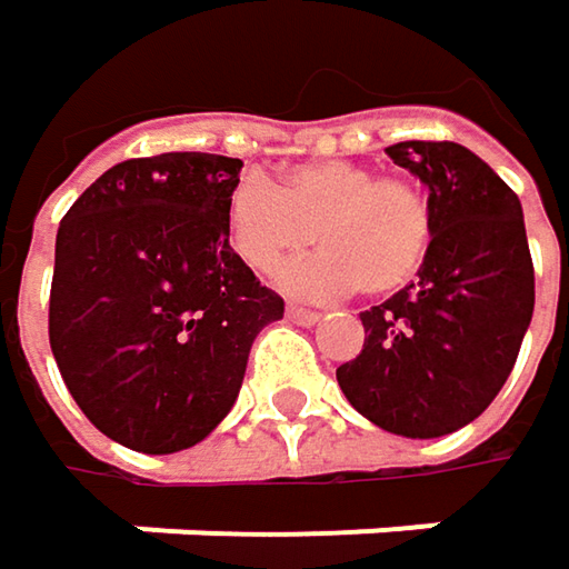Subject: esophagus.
Listing matches in <instances>:
<instances>
[{
  "label": "esophagus",
  "mask_w": 569,
  "mask_h": 569,
  "mask_svg": "<svg viewBox=\"0 0 569 569\" xmlns=\"http://www.w3.org/2000/svg\"><path fill=\"white\" fill-rule=\"evenodd\" d=\"M288 320H295V323H301V327H313V323L320 320V313H317V310H310V307L288 305Z\"/></svg>",
  "instance_id": "esophagus-1"
}]
</instances>
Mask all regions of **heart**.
Masks as SVG:
<instances>
[{"label": "heart", "mask_w": 569, "mask_h": 569, "mask_svg": "<svg viewBox=\"0 0 569 569\" xmlns=\"http://www.w3.org/2000/svg\"><path fill=\"white\" fill-rule=\"evenodd\" d=\"M317 239L320 252L281 271V288L301 298H333L362 288L388 298L421 271L433 236L425 190L398 174H372L349 158L291 164L281 181L246 171L226 200V229L236 256L259 274Z\"/></svg>", "instance_id": "heart-1"}]
</instances>
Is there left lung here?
Returning a JSON list of instances; mask_svg holds the SVG:
<instances>
[{
  "label": "left lung",
  "mask_w": 569,
  "mask_h": 569,
  "mask_svg": "<svg viewBox=\"0 0 569 569\" xmlns=\"http://www.w3.org/2000/svg\"><path fill=\"white\" fill-rule=\"evenodd\" d=\"M386 154L425 183L433 236L418 281L362 310L366 343L337 369L346 401L388 433L430 440L476 421L502 391L535 313L521 200L457 142Z\"/></svg>",
  "instance_id": "obj_1"
}]
</instances>
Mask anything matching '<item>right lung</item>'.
<instances>
[{"instance_id":"right-lung-1","label":"right lung","mask_w":569,"mask_h":569,"mask_svg":"<svg viewBox=\"0 0 569 569\" xmlns=\"http://www.w3.org/2000/svg\"><path fill=\"white\" fill-rule=\"evenodd\" d=\"M239 171L207 151L129 158L61 220L51 352L80 411L129 450L178 453L213 433L259 330L284 317L229 246Z\"/></svg>"}]
</instances>
